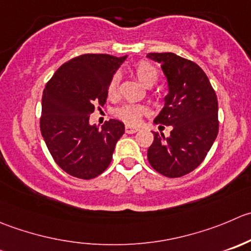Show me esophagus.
Masks as SVG:
<instances>
[{
	"instance_id": "34e87169",
	"label": "esophagus",
	"mask_w": 251,
	"mask_h": 251,
	"mask_svg": "<svg viewBox=\"0 0 251 251\" xmlns=\"http://www.w3.org/2000/svg\"><path fill=\"white\" fill-rule=\"evenodd\" d=\"M138 130H140V128H138V127H136V126H130V125H126V127H125V131H126V133H135V132H137Z\"/></svg>"
}]
</instances>
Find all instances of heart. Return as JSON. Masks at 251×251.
Instances as JSON below:
<instances>
[{"mask_svg":"<svg viewBox=\"0 0 251 251\" xmlns=\"http://www.w3.org/2000/svg\"><path fill=\"white\" fill-rule=\"evenodd\" d=\"M136 77L138 81L143 84L145 87L150 88L153 84L157 83L158 78H159V72L158 70L153 66L150 62L146 61H141L133 69ZM119 82H120V77L118 75L113 76L110 79L108 86V96L109 98H115L118 96V89H119ZM147 113L146 106L142 105H132V104H126L123 105L121 108L116 109L115 115L120 120L125 121L127 124H137L141 120L143 114Z\"/></svg>","mask_w":251,"mask_h":251,"instance_id":"heart-1","label":"heart"}]
</instances>
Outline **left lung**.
<instances>
[{
    "mask_svg": "<svg viewBox=\"0 0 251 251\" xmlns=\"http://www.w3.org/2000/svg\"><path fill=\"white\" fill-rule=\"evenodd\" d=\"M147 57L160 65L169 91L154 123L173 126L168 137L153 131L148 162L164 176L179 177L202 163L217 137V97L193 61L173 52H151Z\"/></svg>",
    "mask_w": 251,
    "mask_h": 251,
    "instance_id": "left-lung-1",
    "label": "left lung"
}]
</instances>
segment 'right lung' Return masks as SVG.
Returning a JSON list of instances; mask_svg holds the SVG:
<instances>
[{
    "mask_svg": "<svg viewBox=\"0 0 251 251\" xmlns=\"http://www.w3.org/2000/svg\"><path fill=\"white\" fill-rule=\"evenodd\" d=\"M127 56L86 53L67 61L48 82L41 99L40 131L56 164L79 179H93L109 167L125 125L110 119L101 128L89 124L103 106L108 86Z\"/></svg>",
    "mask_w": 251,
    "mask_h": 251,
    "instance_id": "obj_1",
    "label": "right lung"
}]
</instances>
